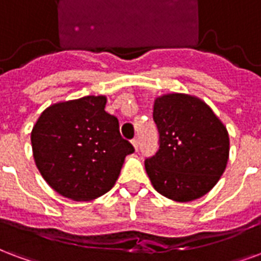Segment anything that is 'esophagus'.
I'll list each match as a JSON object with an SVG mask.
<instances>
[{
	"label": "esophagus",
	"instance_id": "esophagus-1",
	"mask_svg": "<svg viewBox=\"0 0 261 261\" xmlns=\"http://www.w3.org/2000/svg\"><path fill=\"white\" fill-rule=\"evenodd\" d=\"M131 144H133V146H134V149L138 150V140H137V138H134V140L131 141Z\"/></svg>",
	"mask_w": 261,
	"mask_h": 261
}]
</instances>
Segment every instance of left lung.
Wrapping results in <instances>:
<instances>
[{"mask_svg":"<svg viewBox=\"0 0 261 261\" xmlns=\"http://www.w3.org/2000/svg\"><path fill=\"white\" fill-rule=\"evenodd\" d=\"M159 150L145 160L146 174L160 195L174 202L199 199L227 167L229 137L206 102L188 94H165L153 103Z\"/></svg>","mask_w":261,"mask_h":261,"instance_id":"obj_1","label":"left lung"}]
</instances>
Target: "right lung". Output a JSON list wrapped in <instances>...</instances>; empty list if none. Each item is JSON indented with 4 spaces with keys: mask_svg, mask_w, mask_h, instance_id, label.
I'll list each match as a JSON object with an SVG mask.
<instances>
[{
    "mask_svg": "<svg viewBox=\"0 0 261 261\" xmlns=\"http://www.w3.org/2000/svg\"><path fill=\"white\" fill-rule=\"evenodd\" d=\"M105 95L57 102L32 130L33 158L52 190L71 200H94L112 190L125 156L119 120L105 111Z\"/></svg>",
    "mask_w": 261,
    "mask_h": 261,
    "instance_id": "right-lung-1",
    "label": "right lung"
}]
</instances>
